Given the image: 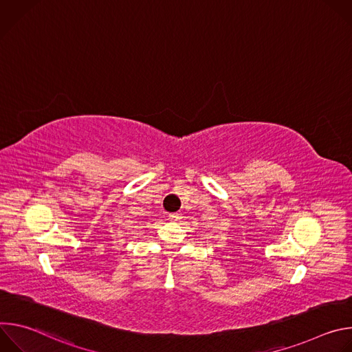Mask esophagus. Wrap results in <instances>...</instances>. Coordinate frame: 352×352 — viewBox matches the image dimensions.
I'll return each instance as SVG.
<instances>
[{
	"label": "esophagus",
	"instance_id": "34e87169",
	"mask_svg": "<svg viewBox=\"0 0 352 352\" xmlns=\"http://www.w3.org/2000/svg\"><path fill=\"white\" fill-rule=\"evenodd\" d=\"M168 219H170V221H178L181 219V214L179 213H170Z\"/></svg>",
	"mask_w": 352,
	"mask_h": 352
}]
</instances>
